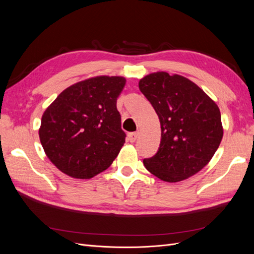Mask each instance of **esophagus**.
<instances>
[{"mask_svg":"<svg viewBox=\"0 0 254 254\" xmlns=\"http://www.w3.org/2000/svg\"><path fill=\"white\" fill-rule=\"evenodd\" d=\"M137 135H139V133H137V132H131V133H129V134H128V140H129L130 142H131V143H133V142L136 141Z\"/></svg>","mask_w":254,"mask_h":254,"instance_id":"obj_1","label":"esophagus"}]
</instances>
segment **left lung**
<instances>
[{
    "label": "left lung",
    "instance_id": "left-lung-1",
    "mask_svg": "<svg viewBox=\"0 0 254 254\" xmlns=\"http://www.w3.org/2000/svg\"><path fill=\"white\" fill-rule=\"evenodd\" d=\"M139 88L161 124L160 147L152 158L143 160L146 170L166 182H179L200 172L224 135L216 103L178 74H148L140 79Z\"/></svg>",
    "mask_w": 254,
    "mask_h": 254
}]
</instances>
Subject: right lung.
<instances>
[{
	"label": "right lung",
	"instance_id": "1",
	"mask_svg": "<svg viewBox=\"0 0 254 254\" xmlns=\"http://www.w3.org/2000/svg\"><path fill=\"white\" fill-rule=\"evenodd\" d=\"M126 79L95 76L64 90L41 119L45 155L60 172L90 179L106 171L125 143L117 99Z\"/></svg>",
	"mask_w": 254,
	"mask_h": 254
}]
</instances>
